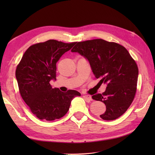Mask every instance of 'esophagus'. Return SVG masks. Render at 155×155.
<instances>
[{"instance_id":"esophagus-1","label":"esophagus","mask_w":155,"mask_h":155,"mask_svg":"<svg viewBox=\"0 0 155 155\" xmlns=\"http://www.w3.org/2000/svg\"><path fill=\"white\" fill-rule=\"evenodd\" d=\"M83 97L85 98V99L87 100L88 101H92V97L90 96V95L85 94V95H84Z\"/></svg>"}]
</instances>
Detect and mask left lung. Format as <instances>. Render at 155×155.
Instances as JSON below:
<instances>
[{
	"instance_id": "left-lung-1",
	"label": "left lung",
	"mask_w": 155,
	"mask_h": 155,
	"mask_svg": "<svg viewBox=\"0 0 155 155\" xmlns=\"http://www.w3.org/2000/svg\"><path fill=\"white\" fill-rule=\"evenodd\" d=\"M72 52L86 57L99 83L107 87L103 94L93 95V99L106 105L100 115L103 120H115L130 106L135 96L139 69L135 61L123 46L103 39L78 42Z\"/></svg>"
}]
</instances>
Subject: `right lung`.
<instances>
[{
    "mask_svg": "<svg viewBox=\"0 0 155 155\" xmlns=\"http://www.w3.org/2000/svg\"><path fill=\"white\" fill-rule=\"evenodd\" d=\"M75 44L48 40L32 45L16 67L20 93L39 119L51 121L62 118L68 112L72 98L81 96L77 91L62 93L50 84L51 80H56L57 62Z\"/></svg>",
    "mask_w": 155,
    "mask_h": 155,
    "instance_id": "obj_1",
    "label": "right lung"
}]
</instances>
